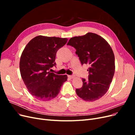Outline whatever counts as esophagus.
<instances>
[{
  "label": "esophagus",
  "instance_id": "esophagus-1",
  "mask_svg": "<svg viewBox=\"0 0 135 135\" xmlns=\"http://www.w3.org/2000/svg\"><path fill=\"white\" fill-rule=\"evenodd\" d=\"M74 77V75H68V78H70V79H72V78H73Z\"/></svg>",
  "mask_w": 135,
  "mask_h": 135
}]
</instances>
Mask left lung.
I'll use <instances>...</instances> for the list:
<instances>
[{
	"label": "left lung",
	"instance_id": "8db88e82",
	"mask_svg": "<svg viewBox=\"0 0 135 135\" xmlns=\"http://www.w3.org/2000/svg\"><path fill=\"white\" fill-rule=\"evenodd\" d=\"M67 45L75 49L81 65L89 66L88 79H81L83 85L76 89L77 95L86 101L99 100L108 91L115 73L111 47L103 38L92 32L73 37Z\"/></svg>",
	"mask_w": 135,
	"mask_h": 135
}]
</instances>
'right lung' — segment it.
Returning <instances> with one entry per match:
<instances>
[{
  "label": "right lung",
  "instance_id": "right-lung-1",
  "mask_svg": "<svg viewBox=\"0 0 135 135\" xmlns=\"http://www.w3.org/2000/svg\"><path fill=\"white\" fill-rule=\"evenodd\" d=\"M67 38L37 36L26 45L20 58V73L24 83L36 99L48 101L57 96L66 75L50 71L56 66V55Z\"/></svg>",
  "mask_w": 135,
  "mask_h": 135
}]
</instances>
